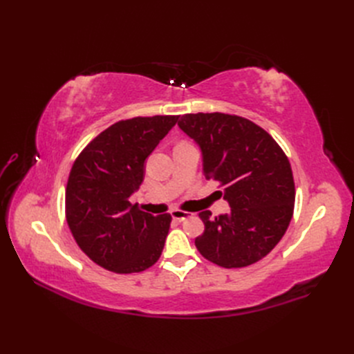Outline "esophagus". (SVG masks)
<instances>
[{
    "label": "esophagus",
    "mask_w": 354,
    "mask_h": 354,
    "mask_svg": "<svg viewBox=\"0 0 354 354\" xmlns=\"http://www.w3.org/2000/svg\"><path fill=\"white\" fill-rule=\"evenodd\" d=\"M171 216H173V218H174L176 221H183V220L192 217V212L181 211V209H174L173 212H171Z\"/></svg>",
    "instance_id": "34e87169"
}]
</instances>
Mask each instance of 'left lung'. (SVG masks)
I'll use <instances>...</instances> for the list:
<instances>
[{
  "label": "left lung",
  "instance_id": "obj_1",
  "mask_svg": "<svg viewBox=\"0 0 354 354\" xmlns=\"http://www.w3.org/2000/svg\"><path fill=\"white\" fill-rule=\"evenodd\" d=\"M178 127L201 146L203 174L223 187L230 212H199L205 230L195 239L203 259L224 269L251 266L279 243L294 214L289 159L252 121L221 112L186 113Z\"/></svg>",
  "mask_w": 354,
  "mask_h": 354
}]
</instances>
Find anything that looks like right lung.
Here are the masks:
<instances>
[{
	"mask_svg": "<svg viewBox=\"0 0 354 354\" xmlns=\"http://www.w3.org/2000/svg\"><path fill=\"white\" fill-rule=\"evenodd\" d=\"M177 115L136 116L106 128L71 168L65 216L81 251L103 269L130 274L152 267L164 250L171 216H152L130 196L142 185L145 160Z\"/></svg>",
	"mask_w": 354,
	"mask_h": 354,
	"instance_id": "add662e5",
	"label": "right lung"
}]
</instances>
